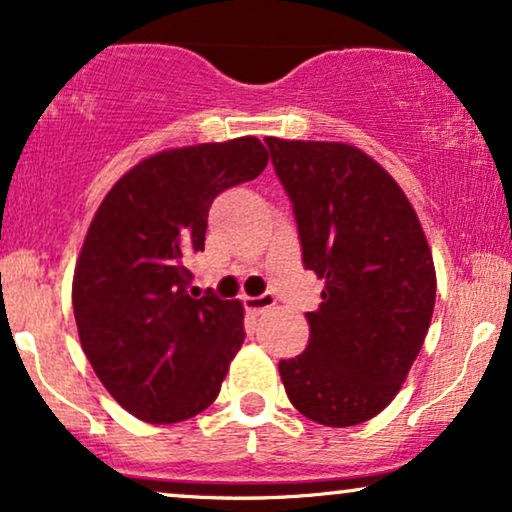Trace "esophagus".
Segmentation results:
<instances>
[{
	"mask_svg": "<svg viewBox=\"0 0 512 512\" xmlns=\"http://www.w3.org/2000/svg\"><path fill=\"white\" fill-rule=\"evenodd\" d=\"M243 304H245V309L252 313H262L276 304V297L271 295V292H264V295H260V297H245Z\"/></svg>",
	"mask_w": 512,
	"mask_h": 512,
	"instance_id": "34e87169",
	"label": "esophagus"
}]
</instances>
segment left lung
Returning <instances> with one entry per match:
<instances>
[{"label":"left lung","instance_id":"left-lung-1","mask_svg":"<svg viewBox=\"0 0 512 512\" xmlns=\"http://www.w3.org/2000/svg\"><path fill=\"white\" fill-rule=\"evenodd\" d=\"M292 203L304 267L325 281L306 351L278 363L290 403L356 426L395 398L424 346L435 267L398 182L344 142L264 140Z\"/></svg>","mask_w":512,"mask_h":512}]
</instances>
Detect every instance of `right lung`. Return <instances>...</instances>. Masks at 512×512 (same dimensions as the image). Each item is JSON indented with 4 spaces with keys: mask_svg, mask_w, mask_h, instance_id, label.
I'll return each mask as SVG.
<instances>
[{
    "mask_svg": "<svg viewBox=\"0 0 512 512\" xmlns=\"http://www.w3.org/2000/svg\"><path fill=\"white\" fill-rule=\"evenodd\" d=\"M267 161L250 135L159 152L109 189L88 227L72 283L81 349L109 395L147 424L213 405L241 349V302L189 295L185 264L203 250L213 201Z\"/></svg>",
    "mask_w": 512,
    "mask_h": 512,
    "instance_id": "add662e5",
    "label": "right lung"
}]
</instances>
